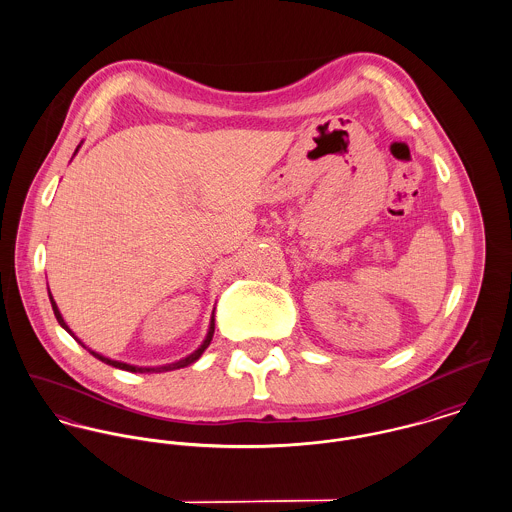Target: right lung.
Masks as SVG:
<instances>
[{
  "mask_svg": "<svg viewBox=\"0 0 512 512\" xmlns=\"http://www.w3.org/2000/svg\"><path fill=\"white\" fill-rule=\"evenodd\" d=\"M80 147V146H78ZM78 147H76V151H78ZM74 151V153H76ZM49 299H51V305H53V311H55V317H57V321H59V325L67 331V333H71L74 337L73 331L69 329V325L65 323V319H63V315H61V311H59V307H57V303H55V299H53V295L49 292ZM213 333H215V315H213V319H211V327H209V333H207V337H205V341H203V345L195 351V353H191L189 357H185V359H181V361H177V363H171V365H163V366H134V365H126V363H120V361H112V359H108V357H104V355H100V353H94L92 349H88L82 341H78L76 337V341L92 355V357H96L98 361H102V363H106V365L116 366V368H122V370H128V372H167V370H175V368H183V366L193 365L203 353H205V349L211 345V341H213Z\"/></svg>",
  "mask_w": 512,
  "mask_h": 512,
  "instance_id": "1",
  "label": "right lung"
}]
</instances>
